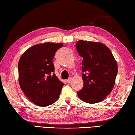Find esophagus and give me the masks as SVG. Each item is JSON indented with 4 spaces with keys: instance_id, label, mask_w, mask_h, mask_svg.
I'll return each mask as SVG.
<instances>
[{
    "instance_id": "esophagus-1",
    "label": "esophagus",
    "mask_w": 135,
    "mask_h": 135,
    "mask_svg": "<svg viewBox=\"0 0 135 135\" xmlns=\"http://www.w3.org/2000/svg\"><path fill=\"white\" fill-rule=\"evenodd\" d=\"M72 80H73L72 77H70L69 79H68L67 80V83H71V81H72Z\"/></svg>"
}]
</instances>
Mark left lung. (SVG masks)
Instances as JSON below:
<instances>
[{"instance_id":"left-lung-1","label":"left lung","mask_w":135,"mask_h":135,"mask_svg":"<svg viewBox=\"0 0 135 135\" xmlns=\"http://www.w3.org/2000/svg\"><path fill=\"white\" fill-rule=\"evenodd\" d=\"M76 47L83 58V87L77 95L86 103L101 102L114 88L118 71L117 62L110 49L102 43L81 40Z\"/></svg>"}]
</instances>
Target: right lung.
<instances>
[{
  "label": "right lung",
  "mask_w": 135,
  "mask_h": 135,
  "mask_svg": "<svg viewBox=\"0 0 135 135\" xmlns=\"http://www.w3.org/2000/svg\"><path fill=\"white\" fill-rule=\"evenodd\" d=\"M62 43L46 42L25 51L18 62V81L21 90L34 104L47 107L55 102L64 83L54 74L52 59Z\"/></svg>",
  "instance_id": "add662e5"
}]
</instances>
